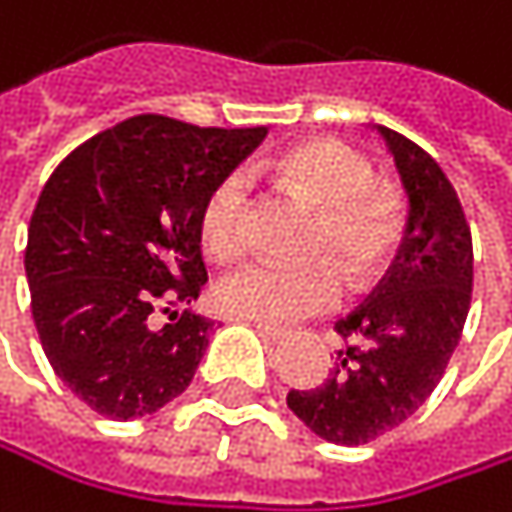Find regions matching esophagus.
<instances>
[{
	"mask_svg": "<svg viewBox=\"0 0 512 512\" xmlns=\"http://www.w3.org/2000/svg\"><path fill=\"white\" fill-rule=\"evenodd\" d=\"M251 327L258 330V336H261V339H267V342H279V339H285V330H282V327H273V324H258V321H254Z\"/></svg>",
	"mask_w": 512,
	"mask_h": 512,
	"instance_id": "1",
	"label": "esophagus"
}]
</instances>
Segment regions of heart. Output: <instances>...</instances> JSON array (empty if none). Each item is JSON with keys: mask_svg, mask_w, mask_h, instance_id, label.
I'll list each match as a JSON object with an SVG mask.
<instances>
[{"mask_svg": "<svg viewBox=\"0 0 512 512\" xmlns=\"http://www.w3.org/2000/svg\"><path fill=\"white\" fill-rule=\"evenodd\" d=\"M279 179L318 206L309 251L327 258L309 264L254 261L221 276L212 303L221 315L258 324H288L333 309L342 300V270L357 282L375 276L402 239V200L372 182V164L339 140H303L276 161ZM251 212V179L224 173L200 200L197 239L215 261L242 251ZM333 257L335 265L329 261Z\"/></svg>", "mask_w": 512, "mask_h": 512, "instance_id": "b5f03b06", "label": "heart"}]
</instances>
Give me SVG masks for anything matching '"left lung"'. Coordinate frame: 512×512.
I'll return each instance as SVG.
<instances>
[{
	"mask_svg": "<svg viewBox=\"0 0 512 512\" xmlns=\"http://www.w3.org/2000/svg\"><path fill=\"white\" fill-rule=\"evenodd\" d=\"M408 194L399 254L372 297L336 324L351 342L327 381L291 390L288 408L324 441L369 444L405 423L438 387L462 339L474 248L456 188L414 140L378 125Z\"/></svg>",
	"mask_w": 512,
	"mask_h": 512,
	"instance_id": "left-lung-1",
	"label": "left lung"
}]
</instances>
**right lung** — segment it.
I'll return each mask as SVG.
<instances>
[{
  "mask_svg": "<svg viewBox=\"0 0 512 512\" xmlns=\"http://www.w3.org/2000/svg\"><path fill=\"white\" fill-rule=\"evenodd\" d=\"M264 137L143 113L47 179L26 239L32 318L59 381L101 417L155 414L191 384L212 330L176 312L206 285L197 209Z\"/></svg>",
  "mask_w": 512,
  "mask_h": 512,
  "instance_id": "right-lung-1",
  "label": "right lung"
}]
</instances>
